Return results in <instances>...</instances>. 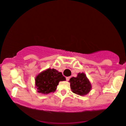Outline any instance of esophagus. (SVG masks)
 Returning a JSON list of instances; mask_svg holds the SVG:
<instances>
[{
    "instance_id": "1",
    "label": "esophagus",
    "mask_w": 126,
    "mask_h": 126,
    "mask_svg": "<svg viewBox=\"0 0 126 126\" xmlns=\"http://www.w3.org/2000/svg\"><path fill=\"white\" fill-rule=\"evenodd\" d=\"M70 77H66V81H69V79H70Z\"/></svg>"
}]
</instances>
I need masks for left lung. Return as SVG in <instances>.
I'll return each instance as SVG.
<instances>
[{
	"instance_id": "obj_1",
	"label": "left lung",
	"mask_w": 126,
	"mask_h": 126,
	"mask_svg": "<svg viewBox=\"0 0 126 126\" xmlns=\"http://www.w3.org/2000/svg\"><path fill=\"white\" fill-rule=\"evenodd\" d=\"M69 82L72 92L79 95H86L91 90V84L84 73H78L77 77L69 79Z\"/></svg>"
}]
</instances>
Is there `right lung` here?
I'll return each mask as SVG.
<instances>
[{
    "label": "right lung",
    "instance_id": "1",
    "mask_svg": "<svg viewBox=\"0 0 126 126\" xmlns=\"http://www.w3.org/2000/svg\"><path fill=\"white\" fill-rule=\"evenodd\" d=\"M66 80V78L55 69L49 68L37 75L35 78V85L38 92L48 94L54 92L60 81Z\"/></svg>",
    "mask_w": 126,
    "mask_h": 126
}]
</instances>
